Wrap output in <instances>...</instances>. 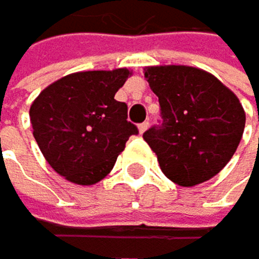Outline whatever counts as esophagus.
<instances>
[{
  "label": "esophagus",
  "instance_id": "34e87169",
  "mask_svg": "<svg viewBox=\"0 0 259 259\" xmlns=\"http://www.w3.org/2000/svg\"><path fill=\"white\" fill-rule=\"evenodd\" d=\"M148 127H150V122H148V120H145V122L139 124V132H140V134H143L145 131H147Z\"/></svg>",
  "mask_w": 259,
  "mask_h": 259
}]
</instances>
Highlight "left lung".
<instances>
[{
    "instance_id": "left-lung-1",
    "label": "left lung",
    "mask_w": 259,
    "mask_h": 259,
    "mask_svg": "<svg viewBox=\"0 0 259 259\" xmlns=\"http://www.w3.org/2000/svg\"><path fill=\"white\" fill-rule=\"evenodd\" d=\"M145 78L159 100L161 124L143 134L161 170L182 187L214 177L240 143L245 111L214 75L190 66H153Z\"/></svg>"
}]
</instances>
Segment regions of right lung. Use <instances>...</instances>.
Listing matches in <instances>:
<instances>
[{"label":"right lung","instance_id":"add662e5","mask_svg":"<svg viewBox=\"0 0 259 259\" xmlns=\"http://www.w3.org/2000/svg\"><path fill=\"white\" fill-rule=\"evenodd\" d=\"M128 69L89 70L59 78L30 106L33 137L48 164L67 181L93 185L106 177L131 135L127 104L114 100Z\"/></svg>","mask_w":259,"mask_h":259}]
</instances>
